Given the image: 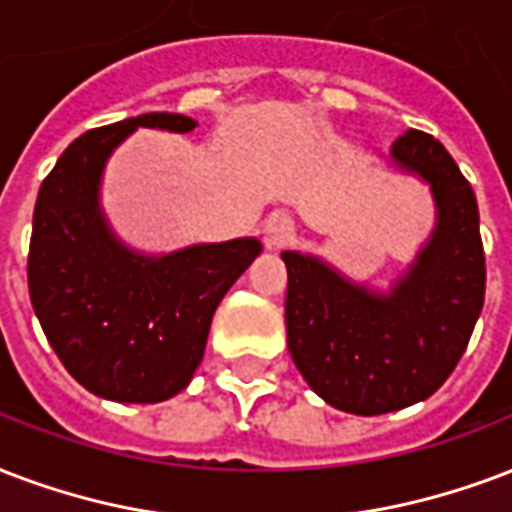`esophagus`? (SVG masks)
I'll list each match as a JSON object with an SVG mask.
<instances>
[{
    "mask_svg": "<svg viewBox=\"0 0 512 512\" xmlns=\"http://www.w3.org/2000/svg\"><path fill=\"white\" fill-rule=\"evenodd\" d=\"M292 233H295V222H292L290 214L276 212L271 214L263 225V241L268 249H282L290 244Z\"/></svg>",
    "mask_w": 512,
    "mask_h": 512,
    "instance_id": "obj_1",
    "label": "esophagus"
}]
</instances>
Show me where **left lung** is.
Masks as SVG:
<instances>
[{
  "instance_id": "1",
  "label": "left lung",
  "mask_w": 512,
  "mask_h": 512,
  "mask_svg": "<svg viewBox=\"0 0 512 512\" xmlns=\"http://www.w3.org/2000/svg\"><path fill=\"white\" fill-rule=\"evenodd\" d=\"M392 158L427 179L438 206L432 239L392 295L349 284L314 257L282 255L292 360L325 403L357 416L435 395L462 360L486 295L478 201L454 158L416 128Z\"/></svg>"
}]
</instances>
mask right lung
<instances>
[{
	"instance_id": "right-lung-1",
	"label": "right lung",
	"mask_w": 512,
	"mask_h": 512,
	"mask_svg": "<svg viewBox=\"0 0 512 512\" xmlns=\"http://www.w3.org/2000/svg\"><path fill=\"white\" fill-rule=\"evenodd\" d=\"M139 126L193 131L171 112L128 117L74 139L42 179L29 244V298L48 343L88 392L115 403H161L204 360L220 300L260 255L257 239L134 255L99 212L109 152Z\"/></svg>"
}]
</instances>
